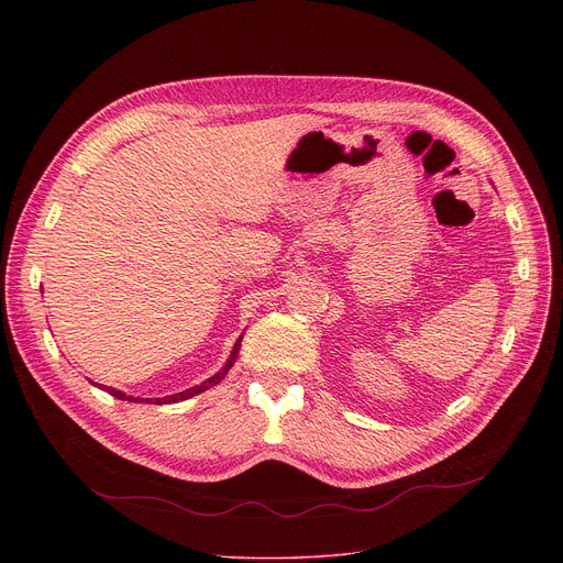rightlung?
<instances>
[{"label": "right lung", "instance_id": "1", "mask_svg": "<svg viewBox=\"0 0 563 563\" xmlns=\"http://www.w3.org/2000/svg\"><path fill=\"white\" fill-rule=\"evenodd\" d=\"M240 342H242V338L236 340V344H234V349H232V353H230V358H228V363L223 365V369L221 372H217L212 378H207V380H202L200 386H194V388H189V390H185V393H177V395H168V397H164V399H155L153 404H175V401H185V399H189V397H194V395H200V393H205L207 388H212V386H217V383L228 374V369L234 365V361H236V353H240ZM102 390H107L111 397H115V399H123V401H136L139 397H128L125 393H121V390H113V388H102ZM145 404H151L145 399Z\"/></svg>", "mask_w": 563, "mask_h": 563}]
</instances>
